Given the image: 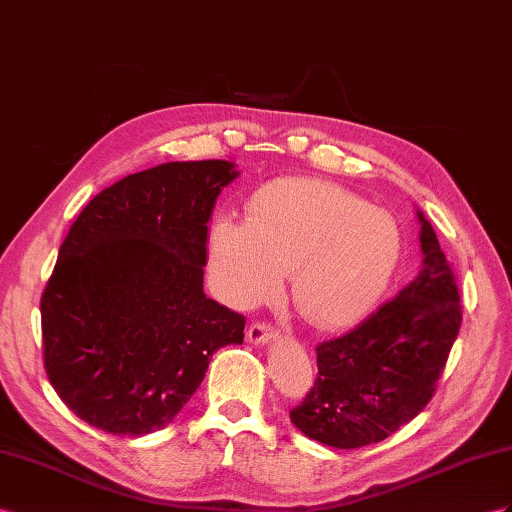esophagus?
Wrapping results in <instances>:
<instances>
[{"label":"esophagus","instance_id":"esophagus-1","mask_svg":"<svg viewBox=\"0 0 512 512\" xmlns=\"http://www.w3.org/2000/svg\"><path fill=\"white\" fill-rule=\"evenodd\" d=\"M246 339H248V344H253V346H264V344H270L277 339V331H274L268 324H253L246 333Z\"/></svg>","mask_w":512,"mask_h":512}]
</instances>
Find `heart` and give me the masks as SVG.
<instances>
[{
    "mask_svg": "<svg viewBox=\"0 0 512 512\" xmlns=\"http://www.w3.org/2000/svg\"><path fill=\"white\" fill-rule=\"evenodd\" d=\"M212 279L233 307H253L292 270V298L320 329L359 322L385 294L402 257L387 212L335 183L285 179L261 188L240 220L209 229Z\"/></svg>",
    "mask_w": 512,
    "mask_h": 512,
    "instance_id": "b5f03b06",
    "label": "heart"
}]
</instances>
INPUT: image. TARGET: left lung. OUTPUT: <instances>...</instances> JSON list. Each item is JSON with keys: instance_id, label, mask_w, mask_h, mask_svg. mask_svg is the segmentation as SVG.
<instances>
[{"instance_id": "left-lung-1", "label": "left lung", "mask_w": 512, "mask_h": 512, "mask_svg": "<svg viewBox=\"0 0 512 512\" xmlns=\"http://www.w3.org/2000/svg\"><path fill=\"white\" fill-rule=\"evenodd\" d=\"M422 270L355 331L316 348L318 381L292 409L305 437L337 450L387 439L430 402L463 307L437 233L417 209Z\"/></svg>"}]
</instances>
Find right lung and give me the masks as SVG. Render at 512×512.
Returning a JSON list of instances; mask_svg holds the SVG:
<instances>
[{
    "label": "right lung",
    "mask_w": 512,
    "mask_h": 512,
    "mask_svg": "<svg viewBox=\"0 0 512 512\" xmlns=\"http://www.w3.org/2000/svg\"><path fill=\"white\" fill-rule=\"evenodd\" d=\"M233 162H168L99 192L64 238L41 298L49 383L99 430L173 422L244 318L203 292L207 222Z\"/></svg>",
    "instance_id": "1"
}]
</instances>
